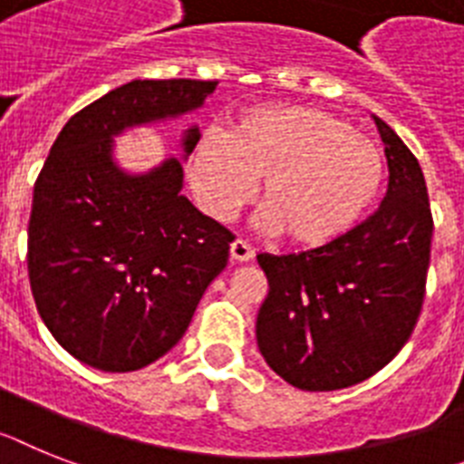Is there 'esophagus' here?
<instances>
[{"mask_svg": "<svg viewBox=\"0 0 464 464\" xmlns=\"http://www.w3.org/2000/svg\"><path fill=\"white\" fill-rule=\"evenodd\" d=\"M252 256H255V247L250 243H245V240H233L231 243V259L233 262H250Z\"/></svg>", "mask_w": 464, "mask_h": 464, "instance_id": "esophagus-1", "label": "esophagus"}]
</instances>
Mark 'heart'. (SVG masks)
Returning a JSON list of instances; mask_svg holds the SVG:
<instances>
[{"label": "heart", "mask_w": 464, "mask_h": 464, "mask_svg": "<svg viewBox=\"0 0 464 464\" xmlns=\"http://www.w3.org/2000/svg\"><path fill=\"white\" fill-rule=\"evenodd\" d=\"M188 177L202 212L233 219L250 202L255 179L262 226L297 247L344 236L380 193L382 150L349 122L311 106H262L208 131L193 146Z\"/></svg>", "instance_id": "obj_1"}]
</instances>
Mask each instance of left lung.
Instances as JSON below:
<instances>
[{
  "mask_svg": "<svg viewBox=\"0 0 464 464\" xmlns=\"http://www.w3.org/2000/svg\"><path fill=\"white\" fill-rule=\"evenodd\" d=\"M389 165L375 214L299 255H259L268 295L259 352L292 387L334 392L363 382L401 352L420 318L431 252L427 184L418 158L375 118Z\"/></svg>",
  "mask_w": 464,
  "mask_h": 464,
  "instance_id": "1",
  "label": "left lung"
}]
</instances>
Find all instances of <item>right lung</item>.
Segmentation results:
<instances>
[{
	"label": "right lung",
	"mask_w": 464,
	"mask_h": 464,
	"mask_svg": "<svg viewBox=\"0 0 464 464\" xmlns=\"http://www.w3.org/2000/svg\"><path fill=\"white\" fill-rule=\"evenodd\" d=\"M219 82L134 80L68 120L34 181L27 276L49 333L82 363L130 372L165 356L233 236L181 196L179 160L120 172L111 139L131 124L196 111ZM188 130L184 150L198 143Z\"/></svg>",
	"instance_id": "1"
}]
</instances>
